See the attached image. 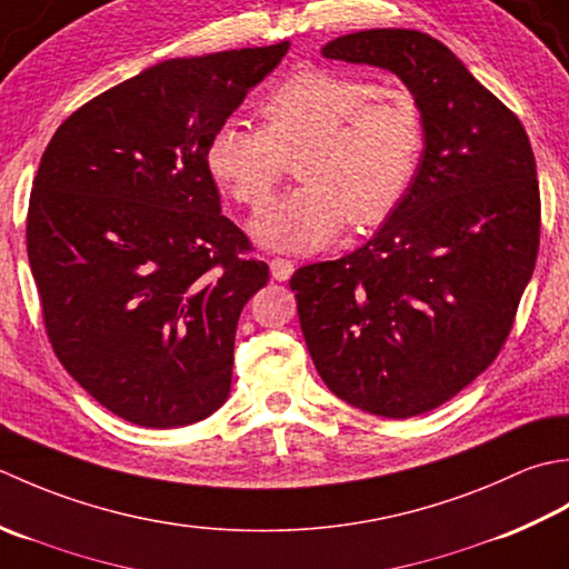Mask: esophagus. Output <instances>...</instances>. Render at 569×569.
I'll return each instance as SVG.
<instances>
[{"mask_svg": "<svg viewBox=\"0 0 569 569\" xmlns=\"http://www.w3.org/2000/svg\"><path fill=\"white\" fill-rule=\"evenodd\" d=\"M270 272H272L274 280L287 282L289 277H292V272H295V262L292 260H284V258H272L270 260Z\"/></svg>", "mask_w": 569, "mask_h": 569, "instance_id": "esophagus-1", "label": "esophagus"}]
</instances>
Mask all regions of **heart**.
I'll return each mask as SVG.
<instances>
[{"label":"heart","instance_id":"obj_1","mask_svg":"<svg viewBox=\"0 0 569 569\" xmlns=\"http://www.w3.org/2000/svg\"><path fill=\"white\" fill-rule=\"evenodd\" d=\"M262 127L238 120L208 137L206 167L242 206L272 199L287 159L301 152L307 187L289 193L252 223L262 246L289 252L323 248L351 228L386 220L410 191L425 152V114L408 88L305 68L260 100Z\"/></svg>","mask_w":569,"mask_h":569}]
</instances>
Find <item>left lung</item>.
Wrapping results in <instances>:
<instances>
[{
    "label": "left lung",
    "instance_id": "8db88e82",
    "mask_svg": "<svg viewBox=\"0 0 569 569\" xmlns=\"http://www.w3.org/2000/svg\"><path fill=\"white\" fill-rule=\"evenodd\" d=\"M321 53L396 73L425 114L420 169L378 233L289 280L333 396L405 420L481 376L513 327L540 242L536 157L516 114L430 33L356 31Z\"/></svg>",
    "mask_w": 569,
    "mask_h": 569
}]
</instances>
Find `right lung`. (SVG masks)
Instances as JSON below:
<instances>
[{"mask_svg":"<svg viewBox=\"0 0 569 569\" xmlns=\"http://www.w3.org/2000/svg\"><path fill=\"white\" fill-rule=\"evenodd\" d=\"M287 51L161 61L78 108L41 157L27 250L46 333L127 422L183 427L228 400L240 311L270 268L220 213L206 144Z\"/></svg>","mask_w":569,"mask_h":569,"instance_id":"1","label":"right lung"}]
</instances>
